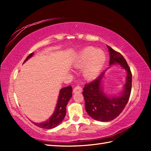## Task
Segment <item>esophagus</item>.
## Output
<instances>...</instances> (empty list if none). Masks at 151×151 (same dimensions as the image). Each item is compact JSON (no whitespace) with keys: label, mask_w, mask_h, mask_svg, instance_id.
<instances>
[{"label":"esophagus","mask_w":151,"mask_h":151,"mask_svg":"<svg viewBox=\"0 0 151 151\" xmlns=\"http://www.w3.org/2000/svg\"><path fill=\"white\" fill-rule=\"evenodd\" d=\"M82 91V88L80 86H76L73 89V92L75 93H81Z\"/></svg>","instance_id":"34e87169"}]
</instances>
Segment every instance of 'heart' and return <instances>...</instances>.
<instances>
[{
  "instance_id": "1",
  "label": "heart",
  "mask_w": 151,
  "mask_h": 151,
  "mask_svg": "<svg viewBox=\"0 0 151 151\" xmlns=\"http://www.w3.org/2000/svg\"><path fill=\"white\" fill-rule=\"evenodd\" d=\"M106 60L105 53L101 49L88 47L83 50L76 58L75 65L84 67L82 74L88 80L95 78L100 72Z\"/></svg>"
}]
</instances>
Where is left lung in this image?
<instances>
[{"label":"left lung","mask_w":151,"mask_h":151,"mask_svg":"<svg viewBox=\"0 0 151 151\" xmlns=\"http://www.w3.org/2000/svg\"><path fill=\"white\" fill-rule=\"evenodd\" d=\"M110 52V65L119 63L127 71L124 89L119 97H108L101 88L104 73L97 78L86 84L82 92L85 101V108L90 117L95 120L107 122L114 119L119 115L129 100L132 89V73L126 60L121 54L108 46Z\"/></svg>","instance_id":"obj_1"}]
</instances>
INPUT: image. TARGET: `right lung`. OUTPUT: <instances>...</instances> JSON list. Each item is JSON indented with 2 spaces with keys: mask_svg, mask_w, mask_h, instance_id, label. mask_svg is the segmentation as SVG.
<instances>
[{
  "mask_svg": "<svg viewBox=\"0 0 151 151\" xmlns=\"http://www.w3.org/2000/svg\"><path fill=\"white\" fill-rule=\"evenodd\" d=\"M34 52L30 54L24 61V62L33 56ZM72 97V87L70 86L63 88L60 90L58 101L56 105L55 111L47 121L41 123H33L37 127L41 129H51L57 127L64 119L66 114V106L70 99Z\"/></svg>",
  "mask_w": 151,
  "mask_h": 151,
  "instance_id": "obj_1",
  "label": "right lung"
}]
</instances>
